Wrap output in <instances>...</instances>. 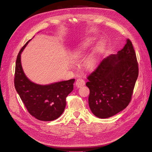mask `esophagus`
<instances>
[{
  "mask_svg": "<svg viewBox=\"0 0 152 152\" xmlns=\"http://www.w3.org/2000/svg\"><path fill=\"white\" fill-rule=\"evenodd\" d=\"M75 84L77 88H80L83 86L85 84V81L83 79H80V78L77 79L75 82Z\"/></svg>",
  "mask_w": 152,
  "mask_h": 152,
  "instance_id": "1",
  "label": "esophagus"
}]
</instances>
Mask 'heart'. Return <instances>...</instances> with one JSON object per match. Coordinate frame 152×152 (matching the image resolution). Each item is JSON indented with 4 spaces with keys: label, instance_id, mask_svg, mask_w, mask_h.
<instances>
[{
    "label": "heart",
    "instance_id": "heart-1",
    "mask_svg": "<svg viewBox=\"0 0 152 152\" xmlns=\"http://www.w3.org/2000/svg\"><path fill=\"white\" fill-rule=\"evenodd\" d=\"M92 43H93V39H89L77 47L76 50L73 51L72 55L73 60L77 61L82 58L84 56V55L86 53L88 50L90 48V47L91 46ZM102 48L103 46L102 44H99L95 48L92 53H91L88 57L85 58L83 62V66L85 68L87 69H93L94 68H95V66L97 64L99 55L102 51Z\"/></svg>",
    "mask_w": 152,
    "mask_h": 152
}]
</instances>
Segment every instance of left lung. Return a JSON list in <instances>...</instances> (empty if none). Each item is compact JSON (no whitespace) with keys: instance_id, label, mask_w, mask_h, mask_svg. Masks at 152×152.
I'll list each match as a JSON object with an SVG mask.
<instances>
[{"instance_id":"8db88e82","label":"left lung","mask_w":152,"mask_h":152,"mask_svg":"<svg viewBox=\"0 0 152 152\" xmlns=\"http://www.w3.org/2000/svg\"><path fill=\"white\" fill-rule=\"evenodd\" d=\"M139 66L131 40L116 55L103 59L88 75V103L96 117L106 119L126 108L130 102Z\"/></svg>"}]
</instances>
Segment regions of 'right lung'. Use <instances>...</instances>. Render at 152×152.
I'll return each mask as SVG.
<instances>
[{"label": "right lung", "mask_w": 152, "mask_h": 152, "mask_svg": "<svg viewBox=\"0 0 152 152\" xmlns=\"http://www.w3.org/2000/svg\"><path fill=\"white\" fill-rule=\"evenodd\" d=\"M29 40L21 48L17 55L15 88L32 116L42 121H53L63 113L66 99L73 90L75 79L48 85L37 84L29 80L25 75L20 61V54Z\"/></svg>", "instance_id": "add662e5"}]
</instances>
